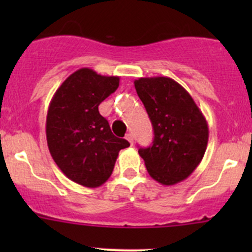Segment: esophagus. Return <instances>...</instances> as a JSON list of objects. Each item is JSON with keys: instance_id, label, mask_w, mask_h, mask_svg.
<instances>
[{"instance_id": "1", "label": "esophagus", "mask_w": 252, "mask_h": 252, "mask_svg": "<svg viewBox=\"0 0 252 252\" xmlns=\"http://www.w3.org/2000/svg\"><path fill=\"white\" fill-rule=\"evenodd\" d=\"M126 139L129 141V144L133 145V140H134V139H133V135H131V134H126Z\"/></svg>"}]
</instances>
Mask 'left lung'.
Segmentation results:
<instances>
[{"label":"left lung","instance_id":"8db88e82","mask_svg":"<svg viewBox=\"0 0 252 252\" xmlns=\"http://www.w3.org/2000/svg\"><path fill=\"white\" fill-rule=\"evenodd\" d=\"M154 126V141L139 155L147 172L162 185L187 179L204 157L208 126L190 94L168 77L134 81Z\"/></svg>","mask_w":252,"mask_h":252}]
</instances>
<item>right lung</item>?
<instances>
[{"label":"right lung","mask_w":252,"mask_h":252,"mask_svg":"<svg viewBox=\"0 0 252 252\" xmlns=\"http://www.w3.org/2000/svg\"><path fill=\"white\" fill-rule=\"evenodd\" d=\"M118 86L119 77L81 68L63 81L48 106L51 156L65 177L83 187L102 185L113 172L119 151L130 145L113 135L98 112V105Z\"/></svg>","instance_id":"right-lung-1"}]
</instances>
